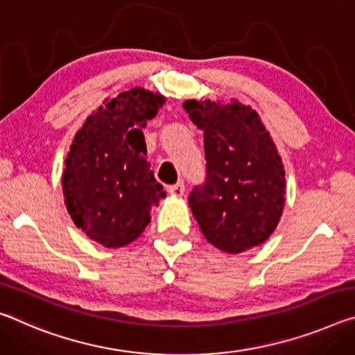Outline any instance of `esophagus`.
<instances>
[{
	"mask_svg": "<svg viewBox=\"0 0 355 355\" xmlns=\"http://www.w3.org/2000/svg\"><path fill=\"white\" fill-rule=\"evenodd\" d=\"M168 194L172 196H177V198H180V196L184 194V183L183 182H178L175 184H172V187H168Z\"/></svg>",
	"mask_w": 355,
	"mask_h": 355,
	"instance_id": "obj_1",
	"label": "esophagus"
}]
</instances>
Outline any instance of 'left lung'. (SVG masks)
<instances>
[{"instance_id":"8db88e82","label":"left lung","mask_w":355,"mask_h":355,"mask_svg":"<svg viewBox=\"0 0 355 355\" xmlns=\"http://www.w3.org/2000/svg\"><path fill=\"white\" fill-rule=\"evenodd\" d=\"M183 107L204 131L207 178L188 199L202 234L229 254L262 245L283 215L286 173L257 112L239 101Z\"/></svg>"}]
</instances>
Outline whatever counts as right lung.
I'll return each mask as SVG.
<instances>
[{
    "mask_svg": "<svg viewBox=\"0 0 355 355\" xmlns=\"http://www.w3.org/2000/svg\"><path fill=\"white\" fill-rule=\"evenodd\" d=\"M166 98L131 88L105 99L76 134L64 161V204L72 221L105 248L140 237L166 193L147 161L142 128Z\"/></svg>",
    "mask_w": 355,
    "mask_h": 355,
    "instance_id": "add662e5",
    "label": "right lung"
}]
</instances>
